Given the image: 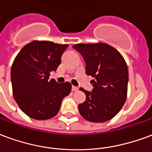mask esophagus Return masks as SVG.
<instances>
[{
  "label": "esophagus",
  "mask_w": 152,
  "mask_h": 152,
  "mask_svg": "<svg viewBox=\"0 0 152 152\" xmlns=\"http://www.w3.org/2000/svg\"><path fill=\"white\" fill-rule=\"evenodd\" d=\"M72 91H77V90H78V88L76 87V86H72Z\"/></svg>",
  "instance_id": "esophagus-1"
}]
</instances>
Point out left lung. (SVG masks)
I'll return each mask as SVG.
<instances>
[{
  "label": "left lung",
  "mask_w": 152,
  "mask_h": 152,
  "mask_svg": "<svg viewBox=\"0 0 152 152\" xmlns=\"http://www.w3.org/2000/svg\"><path fill=\"white\" fill-rule=\"evenodd\" d=\"M84 58L86 74L94 89L89 92L80 88L86 99L78 105L80 114L90 122L101 123L118 114L127 98V64L121 53L105 43L76 44L73 45Z\"/></svg>",
  "instance_id": "1"
}]
</instances>
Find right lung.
Here are the masks:
<instances>
[{"mask_svg":"<svg viewBox=\"0 0 152 152\" xmlns=\"http://www.w3.org/2000/svg\"><path fill=\"white\" fill-rule=\"evenodd\" d=\"M68 45L33 40L23 47L11 66L12 89L17 104L29 117L43 121L55 116L64 97L70 94L69 82L49 80L56 71Z\"/></svg>","mask_w":152,"mask_h":152,"instance_id":"add662e5","label":"right lung"}]
</instances>
